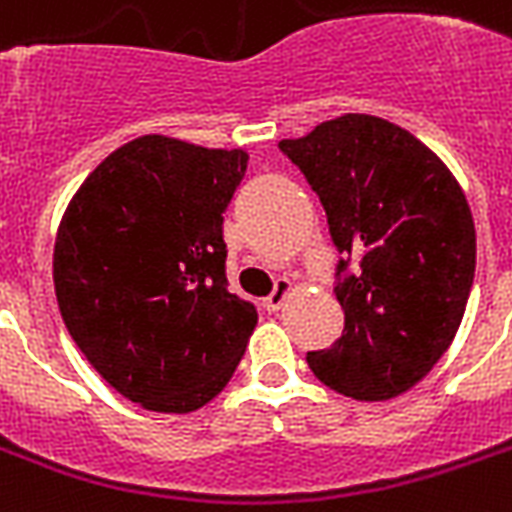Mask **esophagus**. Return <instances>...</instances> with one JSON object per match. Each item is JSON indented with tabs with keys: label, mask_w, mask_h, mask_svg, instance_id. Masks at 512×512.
Wrapping results in <instances>:
<instances>
[{
	"label": "esophagus",
	"mask_w": 512,
	"mask_h": 512,
	"mask_svg": "<svg viewBox=\"0 0 512 512\" xmlns=\"http://www.w3.org/2000/svg\"><path fill=\"white\" fill-rule=\"evenodd\" d=\"M292 290H295V287H292L290 279H279V282H276V290L265 298V308H268V311H279V308L284 306V300L292 295Z\"/></svg>",
	"instance_id": "1"
}]
</instances>
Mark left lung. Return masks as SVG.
I'll use <instances>...</instances> for the list:
<instances>
[{
  "mask_svg": "<svg viewBox=\"0 0 512 512\" xmlns=\"http://www.w3.org/2000/svg\"><path fill=\"white\" fill-rule=\"evenodd\" d=\"M325 206L338 252L343 335L308 351L325 386L384 403L416 386L454 341L475 276V222L462 185L411 131L349 115L279 142Z\"/></svg>",
  "mask_w": 512,
  "mask_h": 512,
  "instance_id": "left-lung-1",
  "label": "left lung"
}]
</instances>
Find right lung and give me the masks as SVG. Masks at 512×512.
<instances>
[{"instance_id":"right-lung-1","label":"right lung","mask_w":512,"mask_h":512,"mask_svg":"<svg viewBox=\"0 0 512 512\" xmlns=\"http://www.w3.org/2000/svg\"><path fill=\"white\" fill-rule=\"evenodd\" d=\"M249 152L144 134L77 187L53 249L58 311L115 392L155 413L212 403L257 325L228 290L222 212Z\"/></svg>"}]
</instances>
